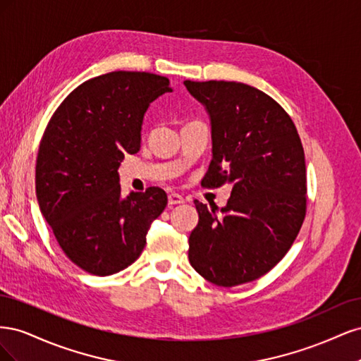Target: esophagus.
Wrapping results in <instances>:
<instances>
[{"mask_svg": "<svg viewBox=\"0 0 361 361\" xmlns=\"http://www.w3.org/2000/svg\"><path fill=\"white\" fill-rule=\"evenodd\" d=\"M183 203V197L178 192H171L169 194V204H179Z\"/></svg>", "mask_w": 361, "mask_h": 361, "instance_id": "esophagus-1", "label": "esophagus"}]
</instances>
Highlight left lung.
<instances>
[{
	"label": "left lung",
	"instance_id": "left-lung-1",
	"mask_svg": "<svg viewBox=\"0 0 361 361\" xmlns=\"http://www.w3.org/2000/svg\"><path fill=\"white\" fill-rule=\"evenodd\" d=\"M211 117L207 188L232 185L220 215L194 200L192 268L216 286L253 281L292 247L307 211L304 149L290 116L271 96L235 81H185Z\"/></svg>",
	"mask_w": 361,
	"mask_h": 361
}]
</instances>
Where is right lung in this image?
<instances>
[{"label":"right lung","instance_id":"1","mask_svg":"<svg viewBox=\"0 0 361 361\" xmlns=\"http://www.w3.org/2000/svg\"><path fill=\"white\" fill-rule=\"evenodd\" d=\"M166 76L117 71L72 90L52 114L36 161L42 215L63 253L93 276H111L138 259L150 223L167 206L158 187L120 194L117 169L140 150L147 106L171 92Z\"/></svg>","mask_w":361,"mask_h":361}]
</instances>
